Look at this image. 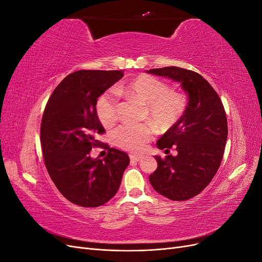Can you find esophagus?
<instances>
[{
    "instance_id": "34e87169",
    "label": "esophagus",
    "mask_w": 262,
    "mask_h": 262,
    "mask_svg": "<svg viewBox=\"0 0 262 262\" xmlns=\"http://www.w3.org/2000/svg\"><path fill=\"white\" fill-rule=\"evenodd\" d=\"M142 158H143V155H141V154H131L130 155V160L133 162H139L142 160Z\"/></svg>"
}]
</instances>
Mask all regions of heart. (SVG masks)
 Wrapping results in <instances>:
<instances>
[{"mask_svg":"<svg viewBox=\"0 0 262 262\" xmlns=\"http://www.w3.org/2000/svg\"><path fill=\"white\" fill-rule=\"evenodd\" d=\"M116 91L119 95L138 99L144 104L143 118L161 126L175 123L184 115L187 100L185 95L169 91L167 84L158 78L141 74L125 84L118 85ZM96 113L101 124L109 128L118 120V96L110 91L102 94L96 102ZM154 133L150 123L122 124L114 132V141L117 146L132 152L144 149Z\"/></svg>","mask_w":262,"mask_h":262,"instance_id":"obj_1","label":"heart"}]
</instances>
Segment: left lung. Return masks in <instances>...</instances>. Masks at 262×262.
Segmentation results:
<instances>
[{"instance_id": "left-lung-1", "label": "left lung", "mask_w": 262, "mask_h": 262, "mask_svg": "<svg viewBox=\"0 0 262 262\" xmlns=\"http://www.w3.org/2000/svg\"><path fill=\"white\" fill-rule=\"evenodd\" d=\"M147 73L179 82L188 95L184 115L157 141V147L178 154L155 156L149 182L156 192L172 201L199 194L220 167L227 140V119L217 93L203 76L178 67L152 69Z\"/></svg>"}]
</instances>
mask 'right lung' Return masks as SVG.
Here are the masks:
<instances>
[{
    "label": "right lung",
    "instance_id": "obj_1",
    "mask_svg": "<svg viewBox=\"0 0 262 262\" xmlns=\"http://www.w3.org/2000/svg\"><path fill=\"white\" fill-rule=\"evenodd\" d=\"M123 76L121 71L80 70L69 74L47 102L40 126L46 168L61 194L76 205L97 208L117 193L128 154L105 144L104 160L92 158L105 133L97 98Z\"/></svg>",
    "mask_w": 262,
    "mask_h": 262
}]
</instances>
